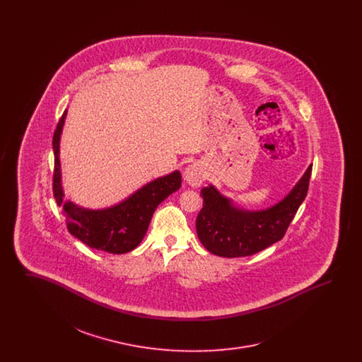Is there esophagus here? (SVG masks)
Instances as JSON below:
<instances>
[{
  "label": "esophagus",
  "mask_w": 362,
  "mask_h": 362,
  "mask_svg": "<svg viewBox=\"0 0 362 362\" xmlns=\"http://www.w3.org/2000/svg\"><path fill=\"white\" fill-rule=\"evenodd\" d=\"M185 180L191 187H199L205 180L204 167L198 163H192L185 170Z\"/></svg>",
  "instance_id": "esophagus-1"
}]
</instances>
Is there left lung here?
<instances>
[{
  "label": "left lung",
  "instance_id": "8db88e82",
  "mask_svg": "<svg viewBox=\"0 0 362 362\" xmlns=\"http://www.w3.org/2000/svg\"><path fill=\"white\" fill-rule=\"evenodd\" d=\"M312 164L291 192L273 206L245 210L214 186L201 189L204 207L197 217V235L209 252L223 258L250 257L281 240L307 197Z\"/></svg>",
  "mask_w": 362,
  "mask_h": 362
}]
</instances>
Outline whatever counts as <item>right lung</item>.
<instances>
[{"label":"right lung","mask_w":362,"mask_h":362,"mask_svg":"<svg viewBox=\"0 0 362 362\" xmlns=\"http://www.w3.org/2000/svg\"><path fill=\"white\" fill-rule=\"evenodd\" d=\"M64 112L58 122L52 137L54 149V198L66 216V226L70 233L83 241L88 247L110 254H126L133 251L142 241L151 224L156 207L182 186V175L173 171L157 177L142 186L130 197L114 206L105 209H86L64 201V189L61 183L59 141L66 118Z\"/></svg>","instance_id":"add662e5"}]
</instances>
